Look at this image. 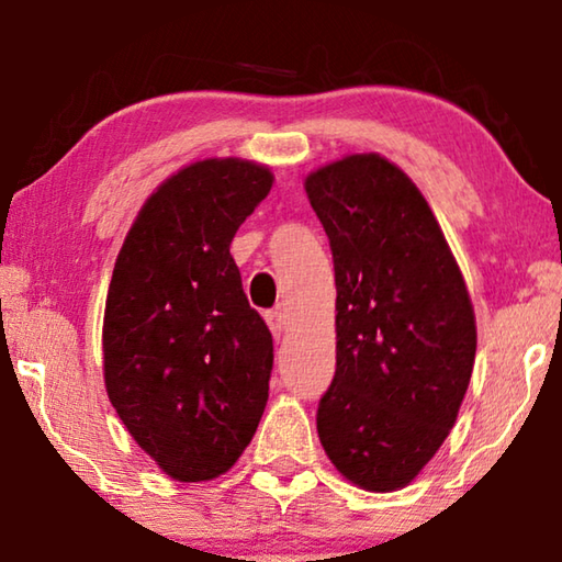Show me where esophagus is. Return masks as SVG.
Instances as JSON below:
<instances>
[{"instance_id":"esophagus-1","label":"esophagus","mask_w":562,"mask_h":562,"mask_svg":"<svg viewBox=\"0 0 562 562\" xmlns=\"http://www.w3.org/2000/svg\"><path fill=\"white\" fill-rule=\"evenodd\" d=\"M265 319H268V327L272 329V337L280 339L284 335V327H288V317H284L282 310H272L265 315Z\"/></svg>"}]
</instances>
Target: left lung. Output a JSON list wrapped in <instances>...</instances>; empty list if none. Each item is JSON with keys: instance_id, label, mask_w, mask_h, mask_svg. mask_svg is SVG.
Here are the masks:
<instances>
[{"instance_id": "1", "label": "left lung", "mask_w": 562, "mask_h": 562, "mask_svg": "<svg viewBox=\"0 0 562 562\" xmlns=\"http://www.w3.org/2000/svg\"><path fill=\"white\" fill-rule=\"evenodd\" d=\"M329 237L337 369L317 412L325 453L347 481L412 483L453 429L475 359V315L422 190L379 154L304 178Z\"/></svg>"}]
</instances>
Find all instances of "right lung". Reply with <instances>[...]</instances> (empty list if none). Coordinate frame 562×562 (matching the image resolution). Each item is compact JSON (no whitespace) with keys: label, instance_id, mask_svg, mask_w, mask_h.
I'll return each mask as SVG.
<instances>
[{"label":"right lung","instance_id":"1","mask_svg":"<svg viewBox=\"0 0 562 562\" xmlns=\"http://www.w3.org/2000/svg\"><path fill=\"white\" fill-rule=\"evenodd\" d=\"M272 180L243 158L180 168L148 195L111 274L106 394L133 441L180 483L231 471L268 404L272 335L231 243Z\"/></svg>","mask_w":562,"mask_h":562}]
</instances>
